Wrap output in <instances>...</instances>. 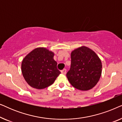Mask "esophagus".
<instances>
[{"label": "esophagus", "instance_id": "34e87169", "mask_svg": "<svg viewBox=\"0 0 122 122\" xmlns=\"http://www.w3.org/2000/svg\"><path fill=\"white\" fill-rule=\"evenodd\" d=\"M66 69H63L62 71H61V74H66Z\"/></svg>", "mask_w": 122, "mask_h": 122}]
</instances>
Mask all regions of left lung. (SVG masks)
<instances>
[{"instance_id": "1", "label": "left lung", "mask_w": 122, "mask_h": 122, "mask_svg": "<svg viewBox=\"0 0 122 122\" xmlns=\"http://www.w3.org/2000/svg\"><path fill=\"white\" fill-rule=\"evenodd\" d=\"M101 61L94 51L86 46L71 53V65L66 77L71 86L81 91H88L97 84L102 74Z\"/></svg>"}]
</instances>
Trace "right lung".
<instances>
[{"label": "right lung", "instance_id": "add662e5", "mask_svg": "<svg viewBox=\"0 0 122 122\" xmlns=\"http://www.w3.org/2000/svg\"><path fill=\"white\" fill-rule=\"evenodd\" d=\"M54 53L44 48H36L29 53L21 63L25 80L31 87L41 89L54 83L61 74Z\"/></svg>", "mask_w": 122, "mask_h": 122}]
</instances>
